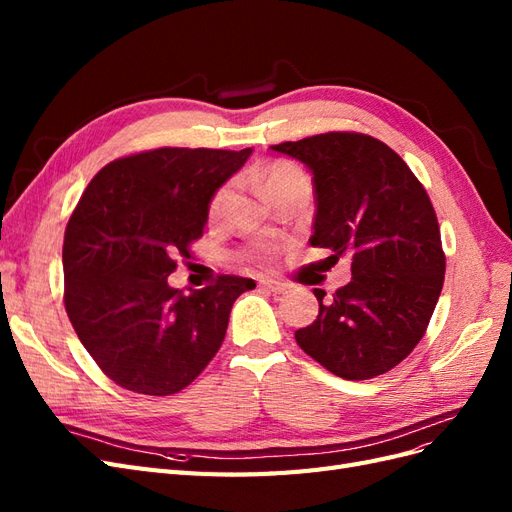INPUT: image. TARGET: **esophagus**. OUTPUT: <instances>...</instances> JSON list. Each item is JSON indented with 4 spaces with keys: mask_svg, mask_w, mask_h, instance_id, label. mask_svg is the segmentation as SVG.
Instances as JSON below:
<instances>
[{
    "mask_svg": "<svg viewBox=\"0 0 512 512\" xmlns=\"http://www.w3.org/2000/svg\"><path fill=\"white\" fill-rule=\"evenodd\" d=\"M262 288H265L271 294H284L286 292V286L280 284V282H262Z\"/></svg>",
    "mask_w": 512,
    "mask_h": 512,
    "instance_id": "34e87169",
    "label": "esophagus"
}]
</instances>
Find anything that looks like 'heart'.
<instances>
[{
  "mask_svg": "<svg viewBox=\"0 0 512 512\" xmlns=\"http://www.w3.org/2000/svg\"><path fill=\"white\" fill-rule=\"evenodd\" d=\"M286 188H301V190L309 192V181H307L305 173L299 166H294L290 162H275L258 177V190L267 200L271 194L286 190ZM228 198H230V188L226 185V188H222L211 200V207H209L211 220H218L224 213V209L228 205Z\"/></svg>",
  "mask_w": 512,
  "mask_h": 512,
  "instance_id": "b5f03b06",
  "label": "heart"
}]
</instances>
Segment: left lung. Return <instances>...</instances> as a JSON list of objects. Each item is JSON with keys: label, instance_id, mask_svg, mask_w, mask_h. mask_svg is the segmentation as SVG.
Segmentation results:
<instances>
[{"label": "left lung", "instance_id": "8db88e82", "mask_svg": "<svg viewBox=\"0 0 512 512\" xmlns=\"http://www.w3.org/2000/svg\"><path fill=\"white\" fill-rule=\"evenodd\" d=\"M312 173L309 241L348 256L352 280L294 333L322 367L346 380L386 374L421 342L444 284L436 211L397 153L367 134L329 132L271 147Z\"/></svg>", "mask_w": 512, "mask_h": 512}]
</instances>
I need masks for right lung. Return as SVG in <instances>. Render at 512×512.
I'll return each instance as SVG.
<instances>
[{
	"instance_id": "obj_1",
	"label": "right lung",
	"mask_w": 512,
	"mask_h": 512,
	"mask_svg": "<svg viewBox=\"0 0 512 512\" xmlns=\"http://www.w3.org/2000/svg\"><path fill=\"white\" fill-rule=\"evenodd\" d=\"M252 147H164L115 160L91 179L64 237L66 312L85 350L119 386L143 395L185 389L220 350L232 303L254 280L168 284L203 235L209 205Z\"/></svg>"
}]
</instances>
